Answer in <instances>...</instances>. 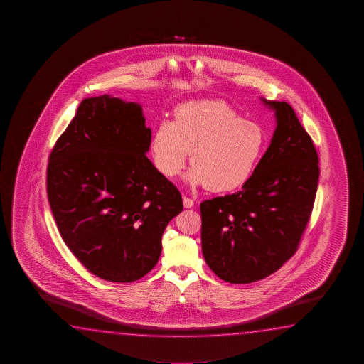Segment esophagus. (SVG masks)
I'll use <instances>...</instances> for the list:
<instances>
[{
  "label": "esophagus",
  "mask_w": 364,
  "mask_h": 364,
  "mask_svg": "<svg viewBox=\"0 0 364 364\" xmlns=\"http://www.w3.org/2000/svg\"><path fill=\"white\" fill-rule=\"evenodd\" d=\"M183 206H185L186 209H191L192 206H193V200L187 198V196H183Z\"/></svg>",
  "instance_id": "1"
}]
</instances>
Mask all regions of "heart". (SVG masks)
<instances>
[{
    "label": "heart",
    "mask_w": 364,
    "mask_h": 364,
    "mask_svg": "<svg viewBox=\"0 0 364 364\" xmlns=\"http://www.w3.org/2000/svg\"><path fill=\"white\" fill-rule=\"evenodd\" d=\"M265 145L259 124L247 121L223 100H193L179 105L174 118L155 127L151 151L156 169L177 177L191 153L186 181L211 192L240 190L252 177Z\"/></svg>",
    "instance_id": "obj_1"
}]
</instances>
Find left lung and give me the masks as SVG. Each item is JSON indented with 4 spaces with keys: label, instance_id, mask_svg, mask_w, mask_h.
<instances>
[{
    "label": "left lung",
    "instance_id": "1",
    "mask_svg": "<svg viewBox=\"0 0 364 364\" xmlns=\"http://www.w3.org/2000/svg\"><path fill=\"white\" fill-rule=\"evenodd\" d=\"M274 111L270 146L242 190L206 200L203 259L222 280L248 284L279 270L296 253L318 185V155L287 102L259 98Z\"/></svg>",
    "mask_w": 364,
    "mask_h": 364
}]
</instances>
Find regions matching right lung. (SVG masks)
<instances>
[{
    "label": "right lung",
    "mask_w": 364,
    "mask_h": 364,
    "mask_svg": "<svg viewBox=\"0 0 364 364\" xmlns=\"http://www.w3.org/2000/svg\"><path fill=\"white\" fill-rule=\"evenodd\" d=\"M141 105L105 94L81 102L55 142L47 193L62 240L94 275L114 283L145 277L161 253L182 198L146 153Z\"/></svg>",
    "instance_id": "1"
}]
</instances>
